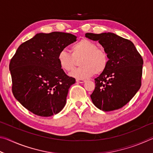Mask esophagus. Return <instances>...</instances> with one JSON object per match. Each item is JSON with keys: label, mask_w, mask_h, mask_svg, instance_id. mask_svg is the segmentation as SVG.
<instances>
[{"label": "esophagus", "mask_w": 153, "mask_h": 153, "mask_svg": "<svg viewBox=\"0 0 153 153\" xmlns=\"http://www.w3.org/2000/svg\"><path fill=\"white\" fill-rule=\"evenodd\" d=\"M76 82H78V83H81V84H82V83L85 82V80L84 79H76Z\"/></svg>", "instance_id": "1"}]
</instances>
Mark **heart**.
I'll return each mask as SVG.
<instances>
[{"label": "heart", "mask_w": 153, "mask_h": 153, "mask_svg": "<svg viewBox=\"0 0 153 153\" xmlns=\"http://www.w3.org/2000/svg\"><path fill=\"white\" fill-rule=\"evenodd\" d=\"M71 53L61 50L57 56L61 68L70 71L74 68L76 61L80 59L79 68L75 69L70 76L77 79H86L95 74L104 71L108 65V54L104 49L98 48L97 43L83 39L71 46Z\"/></svg>", "instance_id": "heart-1"}]
</instances>
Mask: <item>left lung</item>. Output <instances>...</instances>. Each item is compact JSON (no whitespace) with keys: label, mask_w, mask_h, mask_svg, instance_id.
Instances as JSON below:
<instances>
[{"label":"left lung","mask_w":153,"mask_h":153,"mask_svg":"<svg viewBox=\"0 0 153 153\" xmlns=\"http://www.w3.org/2000/svg\"><path fill=\"white\" fill-rule=\"evenodd\" d=\"M86 38L98 41L107 52L108 65L95 81L90 95L96 107L104 111L123 107L141 86L143 59L130 40L113 33H86Z\"/></svg>","instance_id":"obj_1"}]
</instances>
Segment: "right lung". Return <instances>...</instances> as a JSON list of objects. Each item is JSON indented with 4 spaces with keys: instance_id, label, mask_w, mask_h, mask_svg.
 <instances>
[{
    "instance_id": "obj_1",
    "label": "right lung",
    "mask_w": 153,
    "mask_h": 153,
    "mask_svg": "<svg viewBox=\"0 0 153 153\" xmlns=\"http://www.w3.org/2000/svg\"><path fill=\"white\" fill-rule=\"evenodd\" d=\"M76 38L59 32L37 33L22 44L11 59L13 94L35 115L50 117L65 105L69 88L76 79L61 68L57 56Z\"/></svg>"
}]
</instances>
